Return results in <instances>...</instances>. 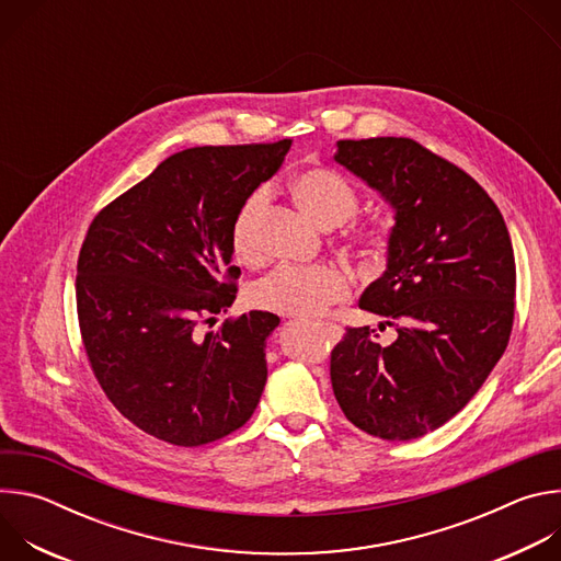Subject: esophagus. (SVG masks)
Masks as SVG:
<instances>
[{"instance_id": "34e87169", "label": "esophagus", "mask_w": 561, "mask_h": 561, "mask_svg": "<svg viewBox=\"0 0 561 561\" xmlns=\"http://www.w3.org/2000/svg\"><path fill=\"white\" fill-rule=\"evenodd\" d=\"M319 329H322V331L327 333V337H329L331 342H340V337H342V329H340L337 324H319Z\"/></svg>"}]
</instances>
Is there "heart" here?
Segmentation results:
<instances>
[{"label":"heart","instance_id":"b5f03b06","mask_svg":"<svg viewBox=\"0 0 561 561\" xmlns=\"http://www.w3.org/2000/svg\"><path fill=\"white\" fill-rule=\"evenodd\" d=\"M293 195L301 210L322 228L346 224L359 208L357 191L331 169L301 171L293 180ZM266 202L268 193L264 188L253 191L234 213L230 226L232 255L247 266L260 262L257 221ZM353 242L368 253H379L386 244V234L375 226L359 228L353 232ZM351 277L337 266L284 264L251 288V304L286 317H317L333 304L344 301L351 295Z\"/></svg>","mask_w":561,"mask_h":561}]
</instances>
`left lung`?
Segmentation results:
<instances>
[{
  "label": "left lung",
  "mask_w": 561,
  "mask_h": 561,
  "mask_svg": "<svg viewBox=\"0 0 561 561\" xmlns=\"http://www.w3.org/2000/svg\"><path fill=\"white\" fill-rule=\"evenodd\" d=\"M335 162L394 210L386 273L359 308L397 329L379 346L346 329L331 381L348 422L388 442L417 439L482 388L504 355L515 317V255L489 193L409 137L340 139Z\"/></svg>",
  "instance_id": "8db88e82"
}]
</instances>
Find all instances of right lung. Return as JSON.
I'll return each mask as SVG.
<instances>
[{
  "label": "right lung",
  "instance_id": "1",
  "mask_svg": "<svg viewBox=\"0 0 561 561\" xmlns=\"http://www.w3.org/2000/svg\"><path fill=\"white\" fill-rule=\"evenodd\" d=\"M290 144L175 152L89 226L75 279L84 351L111 404L157 439H221L260 404L279 317L251 310L215 333L204 327L237 295L234 213Z\"/></svg>",
  "mask_w": 561,
  "mask_h": 561
}]
</instances>
